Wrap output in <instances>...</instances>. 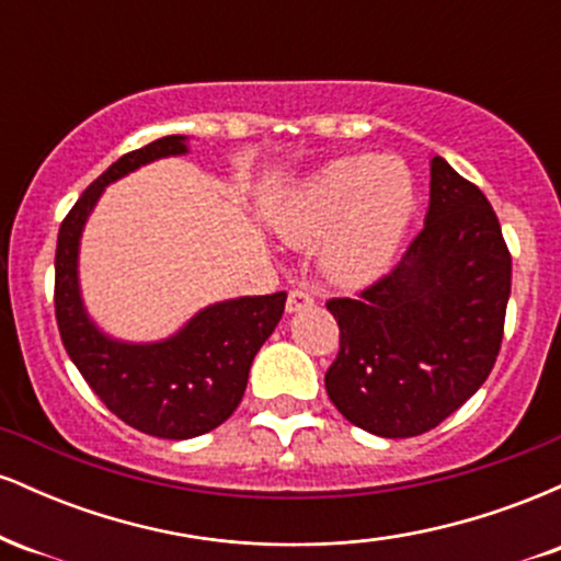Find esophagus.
<instances>
[{
	"mask_svg": "<svg viewBox=\"0 0 561 561\" xmlns=\"http://www.w3.org/2000/svg\"><path fill=\"white\" fill-rule=\"evenodd\" d=\"M317 298L308 289H289L287 295V313H298L302 308H311Z\"/></svg>",
	"mask_w": 561,
	"mask_h": 561,
	"instance_id": "esophagus-1",
	"label": "esophagus"
}]
</instances>
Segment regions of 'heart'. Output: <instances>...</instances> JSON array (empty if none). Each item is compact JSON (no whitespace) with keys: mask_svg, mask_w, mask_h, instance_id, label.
<instances>
[{"mask_svg":"<svg viewBox=\"0 0 561 561\" xmlns=\"http://www.w3.org/2000/svg\"><path fill=\"white\" fill-rule=\"evenodd\" d=\"M416 208L411 171L398 158L334 160L308 182L282 216L279 234L293 248L324 244V272L343 285H364L388 268Z\"/></svg>","mask_w":561,"mask_h":561,"instance_id":"obj_1","label":"heart"}]
</instances>
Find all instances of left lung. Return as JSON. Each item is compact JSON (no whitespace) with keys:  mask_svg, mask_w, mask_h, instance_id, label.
Wrapping results in <instances>:
<instances>
[{"mask_svg":"<svg viewBox=\"0 0 561 561\" xmlns=\"http://www.w3.org/2000/svg\"><path fill=\"white\" fill-rule=\"evenodd\" d=\"M508 293L512 255L491 203L435 156L424 229L401 263L356 298L327 300L340 327L330 401L379 437L437 427L491 375Z\"/></svg>","mask_w":561,"mask_h":561,"instance_id":"obj_1","label":"left lung"}]
</instances>
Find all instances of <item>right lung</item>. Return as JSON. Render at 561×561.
Here are the masks:
<instances>
[{
    "label": "right lung",
    "instance_id": "obj_1",
    "mask_svg": "<svg viewBox=\"0 0 561 561\" xmlns=\"http://www.w3.org/2000/svg\"><path fill=\"white\" fill-rule=\"evenodd\" d=\"M186 150V137L171 134L115 160L62 218L55 253V317L70 362L118 420L169 440L210 433L234 414L250 364L287 300V293H274L214 302L160 343H121L89 319L79 289V242L96 199L115 179Z\"/></svg>",
    "mask_w": 561,
    "mask_h": 561
}]
</instances>
